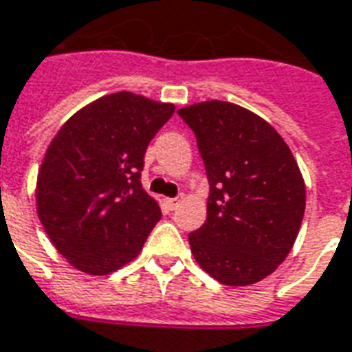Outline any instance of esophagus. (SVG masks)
Returning a JSON list of instances; mask_svg holds the SVG:
<instances>
[{
    "instance_id": "obj_1",
    "label": "esophagus",
    "mask_w": 352,
    "mask_h": 352,
    "mask_svg": "<svg viewBox=\"0 0 352 352\" xmlns=\"http://www.w3.org/2000/svg\"><path fill=\"white\" fill-rule=\"evenodd\" d=\"M179 203H181V197H168V199H166V205L170 206L171 210H175L177 206H179Z\"/></svg>"
}]
</instances>
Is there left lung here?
Returning <instances> with one entry per match:
<instances>
[{
    "mask_svg": "<svg viewBox=\"0 0 352 352\" xmlns=\"http://www.w3.org/2000/svg\"><path fill=\"white\" fill-rule=\"evenodd\" d=\"M177 114L192 129L210 194L206 221L188 234L195 262L227 286L272 275L294 248L307 190L288 144L240 104L203 101Z\"/></svg>",
    "mask_w": 352,
    "mask_h": 352,
    "instance_id": "1",
    "label": "left lung"
}]
</instances>
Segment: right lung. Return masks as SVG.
Segmentation results:
<instances>
[{
	"mask_svg": "<svg viewBox=\"0 0 352 352\" xmlns=\"http://www.w3.org/2000/svg\"><path fill=\"white\" fill-rule=\"evenodd\" d=\"M175 112L131 92L96 99L51 140L36 182V210L58 253L79 272L109 275L140 253L162 218L142 188L144 155Z\"/></svg>",
	"mask_w": 352,
	"mask_h": 352,
	"instance_id": "obj_1",
	"label": "right lung"
}]
</instances>
